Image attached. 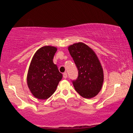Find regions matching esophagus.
I'll list each match as a JSON object with an SVG mask.
<instances>
[{
  "mask_svg": "<svg viewBox=\"0 0 133 133\" xmlns=\"http://www.w3.org/2000/svg\"><path fill=\"white\" fill-rule=\"evenodd\" d=\"M63 77L64 79H66V78L67 77V74L66 72H64V73L63 74Z\"/></svg>",
  "mask_w": 133,
  "mask_h": 133,
  "instance_id": "1",
  "label": "esophagus"
}]
</instances>
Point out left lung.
Wrapping results in <instances>:
<instances>
[{
  "label": "left lung",
  "mask_w": 133,
  "mask_h": 133,
  "mask_svg": "<svg viewBox=\"0 0 133 133\" xmlns=\"http://www.w3.org/2000/svg\"><path fill=\"white\" fill-rule=\"evenodd\" d=\"M78 70V76L72 81L76 91L83 97L90 99L101 91L103 72L101 63L94 52L83 43H77L68 47Z\"/></svg>",
  "instance_id": "obj_1"
}]
</instances>
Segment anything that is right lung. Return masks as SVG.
<instances>
[{
    "mask_svg": "<svg viewBox=\"0 0 133 133\" xmlns=\"http://www.w3.org/2000/svg\"><path fill=\"white\" fill-rule=\"evenodd\" d=\"M57 48L51 46L42 47L34 54L27 75V83L34 97L46 99L55 91L62 78L57 65L53 63Z\"/></svg>",
    "mask_w": 133,
    "mask_h": 133,
    "instance_id": "add662e5",
    "label": "right lung"
}]
</instances>
